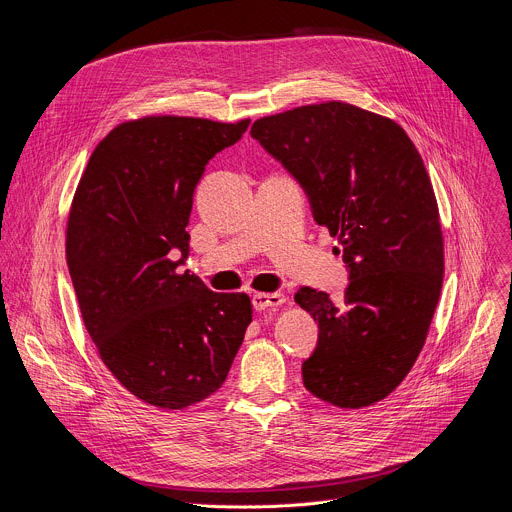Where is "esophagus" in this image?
<instances>
[{"mask_svg":"<svg viewBox=\"0 0 512 512\" xmlns=\"http://www.w3.org/2000/svg\"><path fill=\"white\" fill-rule=\"evenodd\" d=\"M253 308L255 310H271V308H277L285 302V296L283 294H255L253 296Z\"/></svg>","mask_w":512,"mask_h":512,"instance_id":"1","label":"esophagus"}]
</instances>
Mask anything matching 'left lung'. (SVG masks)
<instances>
[{
	"label": "left lung",
	"mask_w": 512,
	"mask_h": 512,
	"mask_svg": "<svg viewBox=\"0 0 512 512\" xmlns=\"http://www.w3.org/2000/svg\"><path fill=\"white\" fill-rule=\"evenodd\" d=\"M251 137L302 186L348 269L340 304L312 287L296 294L320 330L304 385L342 409L373 405L411 371L442 291V225L423 160L395 121L340 101L257 119Z\"/></svg>",
	"instance_id": "1"
}]
</instances>
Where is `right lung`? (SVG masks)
Listing matches in <instances>:
<instances>
[{"instance_id":"1","label":"right lung","mask_w":512,"mask_h":512,"mask_svg":"<svg viewBox=\"0 0 512 512\" xmlns=\"http://www.w3.org/2000/svg\"><path fill=\"white\" fill-rule=\"evenodd\" d=\"M247 127L170 115L121 123L72 198L66 263L87 332L113 377L160 409L221 389L253 318L247 294H216L178 271L196 184Z\"/></svg>"}]
</instances>
